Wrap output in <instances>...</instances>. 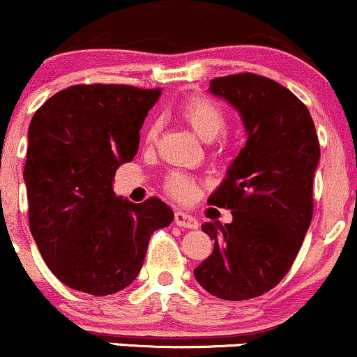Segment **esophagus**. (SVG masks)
<instances>
[{
  "instance_id": "esophagus-1",
  "label": "esophagus",
  "mask_w": 357,
  "mask_h": 357,
  "mask_svg": "<svg viewBox=\"0 0 357 357\" xmlns=\"http://www.w3.org/2000/svg\"><path fill=\"white\" fill-rule=\"evenodd\" d=\"M174 223L178 225V227H181V228H191V230L198 228V221H196L191 215H188V213H184V211H176L174 213Z\"/></svg>"
}]
</instances>
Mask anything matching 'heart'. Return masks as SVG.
Instances as JSON below:
<instances>
[{
    "label": "heart",
    "mask_w": 357,
    "mask_h": 357,
    "mask_svg": "<svg viewBox=\"0 0 357 357\" xmlns=\"http://www.w3.org/2000/svg\"><path fill=\"white\" fill-rule=\"evenodd\" d=\"M179 116L203 141H215L227 130L228 126V116L225 109L218 102L206 96H195L183 102L179 107ZM159 130H161V122L159 119H153L144 130V141L147 144H153L158 139ZM196 188H198V181L190 174L173 171L166 176L165 190L178 202H190L195 196Z\"/></svg>",
    "instance_id": "heart-1"
}]
</instances>
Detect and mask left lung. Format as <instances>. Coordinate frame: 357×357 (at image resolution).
Segmentation results:
<instances>
[{
  "instance_id": "1",
  "label": "left lung",
  "mask_w": 357,
  "mask_h": 357,
  "mask_svg": "<svg viewBox=\"0 0 357 357\" xmlns=\"http://www.w3.org/2000/svg\"><path fill=\"white\" fill-rule=\"evenodd\" d=\"M210 92L238 110L248 137L208 199L233 221L202 225L215 248L192 273L211 296L248 301L273 289L302 247L321 147L309 109L275 80L236 73L213 79Z\"/></svg>"
}]
</instances>
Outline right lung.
<instances>
[{
	"label": "right lung",
	"mask_w": 357,
	"mask_h": 357,
	"mask_svg": "<svg viewBox=\"0 0 357 357\" xmlns=\"http://www.w3.org/2000/svg\"><path fill=\"white\" fill-rule=\"evenodd\" d=\"M159 96L161 89L72 85L31 119L23 173L30 231L47 267L73 290L110 296L132 284L151 235L174 218L159 198L136 204L112 190Z\"/></svg>",
	"instance_id": "1"
}]
</instances>
